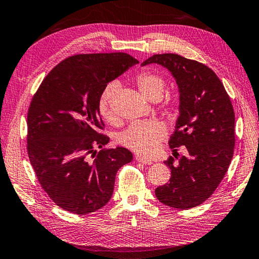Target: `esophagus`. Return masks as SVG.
Masks as SVG:
<instances>
[{
    "instance_id": "1",
    "label": "esophagus",
    "mask_w": 259,
    "mask_h": 259,
    "mask_svg": "<svg viewBox=\"0 0 259 259\" xmlns=\"http://www.w3.org/2000/svg\"><path fill=\"white\" fill-rule=\"evenodd\" d=\"M136 160L138 161V163H141V164H145V165H151L153 164V161L145 158V157H143L141 155H137L136 156Z\"/></svg>"
}]
</instances>
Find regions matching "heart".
<instances>
[{
  "label": "heart",
  "mask_w": 259,
  "mask_h": 259,
  "mask_svg": "<svg viewBox=\"0 0 259 259\" xmlns=\"http://www.w3.org/2000/svg\"><path fill=\"white\" fill-rule=\"evenodd\" d=\"M136 83L140 93L146 99L151 100L155 96H161L163 94L165 83L159 75L151 72H143L137 76ZM116 92H118V85L111 83L106 86L100 99L99 106L101 115L111 123L114 122L116 119L113 109ZM165 135L166 128L160 121H139V122L131 124L128 129L120 135L119 143L141 155L150 156L155 153L158 144L164 139Z\"/></svg>",
  "instance_id": "1"
}]
</instances>
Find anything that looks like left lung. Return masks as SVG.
I'll list each match as a JSON object with an SVG mask.
<instances>
[{"label": "left lung", "instance_id": "1", "mask_svg": "<svg viewBox=\"0 0 259 259\" xmlns=\"http://www.w3.org/2000/svg\"><path fill=\"white\" fill-rule=\"evenodd\" d=\"M158 64L173 76L180 92V115L169 147L185 146L179 161L165 160L168 183L157 187L161 203L180 210L200 205L213 194L229 167L235 148V112L215 73L196 60L176 54L154 55L141 64Z\"/></svg>", "mask_w": 259, "mask_h": 259}]
</instances>
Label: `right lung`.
Here are the masks:
<instances>
[{"instance_id": "right-lung-1", "label": "right lung", "mask_w": 259, "mask_h": 259, "mask_svg": "<svg viewBox=\"0 0 259 259\" xmlns=\"http://www.w3.org/2000/svg\"><path fill=\"white\" fill-rule=\"evenodd\" d=\"M139 62L124 53L66 58L46 76L28 111V155L40 185L76 214L103 207L116 171L133 160L123 147L102 149L100 99L106 85ZM101 149V151H98Z\"/></svg>"}]
</instances>
